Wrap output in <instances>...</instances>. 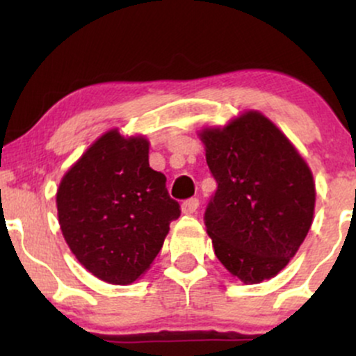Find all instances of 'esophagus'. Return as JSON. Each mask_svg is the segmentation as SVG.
Instances as JSON below:
<instances>
[{
    "instance_id": "esophagus-1",
    "label": "esophagus",
    "mask_w": 356,
    "mask_h": 356,
    "mask_svg": "<svg viewBox=\"0 0 356 356\" xmlns=\"http://www.w3.org/2000/svg\"><path fill=\"white\" fill-rule=\"evenodd\" d=\"M199 207V199L197 197H191L187 201L182 202V212L184 214H194Z\"/></svg>"
}]
</instances>
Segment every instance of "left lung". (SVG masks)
Instances as JSON below:
<instances>
[{
	"mask_svg": "<svg viewBox=\"0 0 356 356\" xmlns=\"http://www.w3.org/2000/svg\"><path fill=\"white\" fill-rule=\"evenodd\" d=\"M201 137L218 182L204 212L216 256L244 283L276 276L312 227V170L281 130L257 112L222 130H204Z\"/></svg>",
	"mask_w": 356,
	"mask_h": 356,
	"instance_id": "8db88e82",
	"label": "left lung"
}]
</instances>
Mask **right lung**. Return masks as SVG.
<instances>
[{"label":"right lung","instance_id":"obj_1","mask_svg":"<svg viewBox=\"0 0 356 356\" xmlns=\"http://www.w3.org/2000/svg\"><path fill=\"white\" fill-rule=\"evenodd\" d=\"M165 175L149 165V142L102 136L65 174L56 192L63 238L92 275L134 283L152 264L181 216Z\"/></svg>","mask_w":356,"mask_h":356}]
</instances>
